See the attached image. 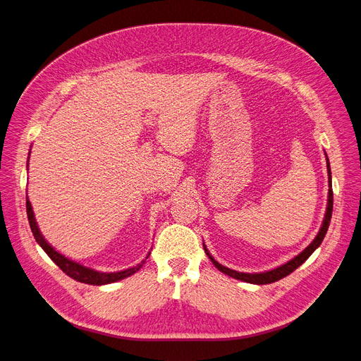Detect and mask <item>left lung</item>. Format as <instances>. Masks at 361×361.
<instances>
[{"mask_svg":"<svg viewBox=\"0 0 361 361\" xmlns=\"http://www.w3.org/2000/svg\"><path fill=\"white\" fill-rule=\"evenodd\" d=\"M326 171H329V185H330V190H329V203H326V212H325V217H324V221H322V226L319 228L318 235L315 236V239L310 243V246H307L298 256H295L293 259H290L289 262H286V264L272 269V271H268V272H260V274H245V272H238V271H233V269H228L223 265H220L217 260H214V257L209 253L206 245L203 243V247H204V252L206 255L209 256V259L212 260V264L223 274L232 276L235 279H239V281H243V282H247V283H256V285H265V283H272V282H276L285 276H288L290 272H293L297 268H300L304 262L312 255V252L322 243V239L325 238V233L326 231H329V226H330V221H331V214H333V190H331V169H330V162H329V158H326Z\"/></svg>","mask_w":361,"mask_h":361,"instance_id":"8db88e82","label":"left lung"}]
</instances>
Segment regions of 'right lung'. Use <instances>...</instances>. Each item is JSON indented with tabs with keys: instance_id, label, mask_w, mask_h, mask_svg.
Here are the masks:
<instances>
[{
	"instance_id": "obj_1",
	"label": "right lung",
	"mask_w": 361,
	"mask_h": 361,
	"mask_svg": "<svg viewBox=\"0 0 361 361\" xmlns=\"http://www.w3.org/2000/svg\"><path fill=\"white\" fill-rule=\"evenodd\" d=\"M25 207H27V217H28V223H30V227H31V232L32 235H35V239L36 242L43 247V250L49 255V257L54 262V264L66 274L68 276H71L72 279L78 281V282H83V283H89V285H105V283H112V282H116V281H121L123 278H128L133 274H135L144 264L145 260L148 259V256L141 262V264H138L137 267L134 268H129V269H125V271H119V272H111V274H106V272H97L94 269H90V268H86L80 264H78V262H73L71 259H68L66 256H63L61 253H59L54 247H51L47 240L43 238L42 232L39 231V226L36 223V219H35V213H32V207H31V203L28 202V197L25 195Z\"/></svg>"
}]
</instances>
